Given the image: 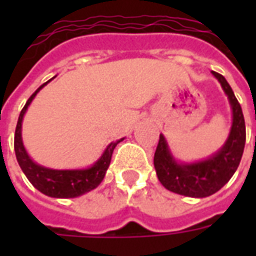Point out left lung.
<instances>
[{
	"label": "left lung",
	"mask_w": 256,
	"mask_h": 256,
	"mask_svg": "<svg viewBox=\"0 0 256 256\" xmlns=\"http://www.w3.org/2000/svg\"><path fill=\"white\" fill-rule=\"evenodd\" d=\"M212 75L228 96L232 110V128L225 144L204 160L185 163L176 160L164 136L160 134L154 158L156 174L162 185L188 198H207L218 192L236 172L246 145V122L242 106L228 80L214 71Z\"/></svg>",
	"instance_id": "1"
}]
</instances>
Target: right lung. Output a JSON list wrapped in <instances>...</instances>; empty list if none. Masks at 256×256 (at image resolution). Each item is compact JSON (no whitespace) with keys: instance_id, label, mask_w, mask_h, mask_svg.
<instances>
[{"instance_id":"1","label":"right lung","mask_w":256,"mask_h":256,"mask_svg":"<svg viewBox=\"0 0 256 256\" xmlns=\"http://www.w3.org/2000/svg\"><path fill=\"white\" fill-rule=\"evenodd\" d=\"M53 79V78H52ZM50 79V80H52ZM50 80H48L44 84H41L38 89L32 93L30 98L27 100L26 106L20 112L19 120L16 124V132H14V154L16 159L19 162L20 168L23 170L27 180L32 184V186L36 188L41 193L56 198H71L82 196L84 193L93 190L101 184V181L106 177V172L111 163L112 152L123 138L114 141L108 144L102 155L97 159L94 164H92L88 168H78V170H54L49 167L41 166L32 160L30 155L23 144L22 138V122L27 111V108L34 100V97L40 90L48 84Z\"/></svg>"}]
</instances>
